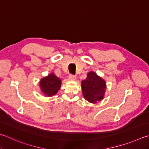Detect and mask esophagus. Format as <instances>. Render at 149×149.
<instances>
[{"label":"esophagus","instance_id":"1","mask_svg":"<svg viewBox=\"0 0 149 149\" xmlns=\"http://www.w3.org/2000/svg\"><path fill=\"white\" fill-rule=\"evenodd\" d=\"M69 79L70 80H75L77 79V77L73 74H70L69 76Z\"/></svg>","mask_w":149,"mask_h":149}]
</instances>
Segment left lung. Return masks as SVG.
<instances>
[{
  "mask_svg": "<svg viewBox=\"0 0 149 149\" xmlns=\"http://www.w3.org/2000/svg\"><path fill=\"white\" fill-rule=\"evenodd\" d=\"M81 83L82 94L87 101L95 103L103 100L105 93L106 83L95 72H88L86 79Z\"/></svg>",
  "mask_w": 149,
  "mask_h": 149,
  "instance_id": "1",
  "label": "left lung"
}]
</instances>
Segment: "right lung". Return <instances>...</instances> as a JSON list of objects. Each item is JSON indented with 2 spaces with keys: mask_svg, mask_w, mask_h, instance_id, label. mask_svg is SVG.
<instances>
[{
  "mask_svg": "<svg viewBox=\"0 0 149 149\" xmlns=\"http://www.w3.org/2000/svg\"><path fill=\"white\" fill-rule=\"evenodd\" d=\"M61 81L54 73L42 79L40 81V86L42 92L46 96L56 95L61 87Z\"/></svg>",
  "mask_w": 149,
  "mask_h": 149,
  "instance_id": "right-lung-1",
  "label": "right lung"
}]
</instances>
